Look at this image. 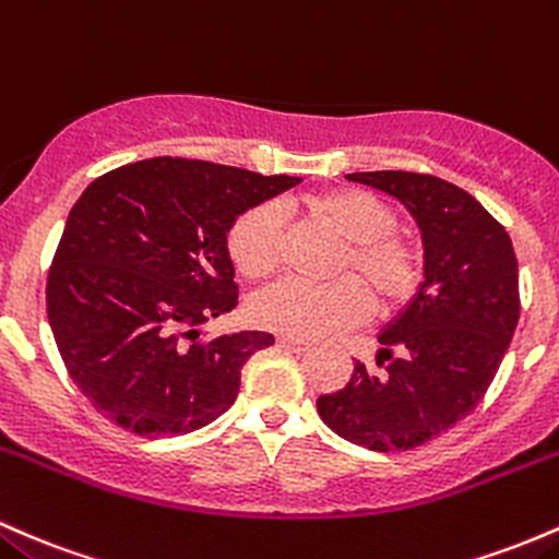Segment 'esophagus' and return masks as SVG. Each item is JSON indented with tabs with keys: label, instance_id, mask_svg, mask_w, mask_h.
I'll use <instances>...</instances> for the list:
<instances>
[{
	"label": "esophagus",
	"instance_id": "obj_1",
	"mask_svg": "<svg viewBox=\"0 0 559 559\" xmlns=\"http://www.w3.org/2000/svg\"><path fill=\"white\" fill-rule=\"evenodd\" d=\"M277 346L293 350V354H306V350H309V343L296 341V337H277Z\"/></svg>",
	"mask_w": 559,
	"mask_h": 559
}]
</instances>
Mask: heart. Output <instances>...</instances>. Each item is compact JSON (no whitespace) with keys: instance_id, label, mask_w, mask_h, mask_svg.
<instances>
[{"instance_id":"b5f03b06","label":"heart","mask_w":559,"mask_h":559,"mask_svg":"<svg viewBox=\"0 0 559 559\" xmlns=\"http://www.w3.org/2000/svg\"><path fill=\"white\" fill-rule=\"evenodd\" d=\"M306 209L346 240L337 274L350 277L328 285L280 280L263 287L250 300V319L259 328L296 341H317L361 322L369 313L367 292L380 311H396L417 296L423 253L409 237L393 231L396 213L380 198L356 187H341L311 195ZM282 229L285 218L274 203L253 205L231 222L227 250L242 277L261 280L280 266Z\"/></svg>"}]
</instances>
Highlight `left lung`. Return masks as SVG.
Listing matches in <instances>:
<instances>
[{
    "mask_svg": "<svg viewBox=\"0 0 559 559\" xmlns=\"http://www.w3.org/2000/svg\"><path fill=\"white\" fill-rule=\"evenodd\" d=\"M350 181L399 198L425 246V282L361 361L317 399L330 430L372 451H409L454 428L486 396L520 319L518 259L504 227L469 192L430 174L361 171Z\"/></svg>",
    "mask_w": 559,
    "mask_h": 559,
    "instance_id": "1",
    "label": "left lung"
}]
</instances>
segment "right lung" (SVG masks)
Segmentation results:
<instances>
[{
  "instance_id": "add662e5",
  "label": "right lung",
  "mask_w": 559,
  "mask_h": 559,
  "mask_svg": "<svg viewBox=\"0 0 559 559\" xmlns=\"http://www.w3.org/2000/svg\"><path fill=\"white\" fill-rule=\"evenodd\" d=\"M298 181L163 155L86 187L49 266L47 317L99 415L136 436H181L235 404L242 367L274 335L198 341V328L237 306L231 222Z\"/></svg>"
}]
</instances>
